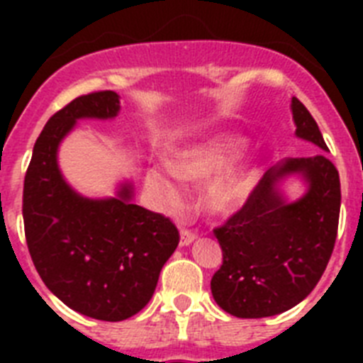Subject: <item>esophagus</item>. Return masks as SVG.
<instances>
[{"instance_id": "obj_1", "label": "esophagus", "mask_w": 363, "mask_h": 363, "mask_svg": "<svg viewBox=\"0 0 363 363\" xmlns=\"http://www.w3.org/2000/svg\"><path fill=\"white\" fill-rule=\"evenodd\" d=\"M196 240V234L192 233V230L189 229H182L179 230V245H191L192 242Z\"/></svg>"}]
</instances>
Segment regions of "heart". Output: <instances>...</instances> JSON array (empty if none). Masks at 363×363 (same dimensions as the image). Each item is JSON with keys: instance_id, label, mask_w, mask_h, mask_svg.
<instances>
[{"instance_id": "obj_1", "label": "heart", "mask_w": 363, "mask_h": 363, "mask_svg": "<svg viewBox=\"0 0 363 363\" xmlns=\"http://www.w3.org/2000/svg\"><path fill=\"white\" fill-rule=\"evenodd\" d=\"M240 152V140L234 136H216L213 140L179 150L172 156V172L150 169L147 185L158 191L167 203L178 200L177 178L184 182H207L203 194L205 209L214 216L233 214L249 200L256 184V171L249 163H230Z\"/></svg>"}]
</instances>
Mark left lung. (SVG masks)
<instances>
[{
	"mask_svg": "<svg viewBox=\"0 0 363 363\" xmlns=\"http://www.w3.org/2000/svg\"><path fill=\"white\" fill-rule=\"evenodd\" d=\"M296 138L327 149L300 99H291ZM300 175L308 191L294 202L279 184ZM340 176L325 154L287 158L271 167L249 200L214 229L223 264L211 280L214 301L238 318H265L309 296L333 255L340 216Z\"/></svg>",
	"mask_w": 363,
	"mask_h": 363,
	"instance_id": "1",
	"label": "left lung"
}]
</instances>
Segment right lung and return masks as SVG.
<instances>
[{"instance_id": "obj_1", "label": "right lung", "mask_w": 363, "mask_h": 363, "mask_svg": "<svg viewBox=\"0 0 363 363\" xmlns=\"http://www.w3.org/2000/svg\"><path fill=\"white\" fill-rule=\"evenodd\" d=\"M120 96L99 91L72 99L41 130L23 185L28 252L43 284L89 318L121 322L152 298L160 271L179 242L169 218L133 201L125 182L112 198L74 191L57 165V149L78 120H112Z\"/></svg>"}]
</instances>
